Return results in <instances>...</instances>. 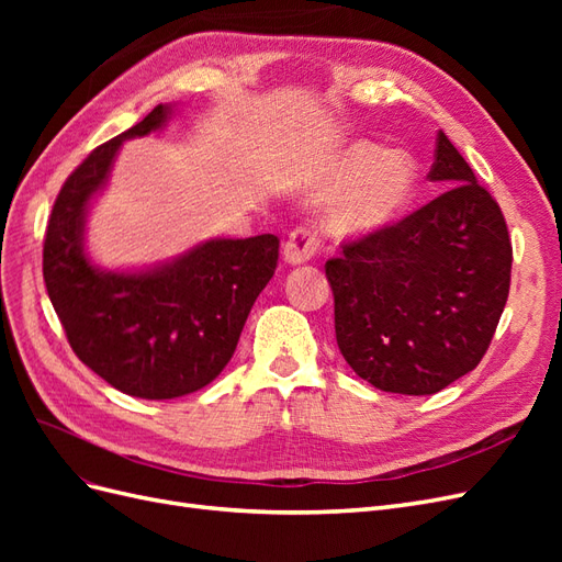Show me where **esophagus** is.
Returning a JSON list of instances; mask_svg holds the SVG:
<instances>
[{"label": "esophagus", "mask_w": 562, "mask_h": 562, "mask_svg": "<svg viewBox=\"0 0 562 562\" xmlns=\"http://www.w3.org/2000/svg\"><path fill=\"white\" fill-rule=\"evenodd\" d=\"M318 250V239H316V232L307 229V227H297L291 236H288V241L283 246V260L288 265H302L312 260V255Z\"/></svg>", "instance_id": "obj_1"}]
</instances>
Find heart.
Returning a JSON list of instances; mask_svg holds the SVG:
<instances>
[{
    "mask_svg": "<svg viewBox=\"0 0 562 562\" xmlns=\"http://www.w3.org/2000/svg\"><path fill=\"white\" fill-rule=\"evenodd\" d=\"M417 166L403 151L368 140L337 149L314 180L316 196H330L326 229L337 241H363L391 227L415 196Z\"/></svg>",
    "mask_w": 562,
    "mask_h": 562,
    "instance_id": "b5f03b06",
    "label": "heart"
}]
</instances>
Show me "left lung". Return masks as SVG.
Here are the masks:
<instances>
[{"label":"left lung","mask_w":562,"mask_h":562,"mask_svg":"<svg viewBox=\"0 0 562 562\" xmlns=\"http://www.w3.org/2000/svg\"><path fill=\"white\" fill-rule=\"evenodd\" d=\"M427 178L448 190L326 262L345 361L405 396L436 394L481 363L512 283L502 209L443 131Z\"/></svg>","instance_id":"obj_1"}]
</instances>
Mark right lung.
Wrapping results in <instances>:
<instances>
[{
  "label": "right lung",
  "instance_id": "obj_1",
  "mask_svg": "<svg viewBox=\"0 0 562 562\" xmlns=\"http://www.w3.org/2000/svg\"><path fill=\"white\" fill-rule=\"evenodd\" d=\"M173 105L95 147L65 180L44 239V283L67 342L95 375L164 401L211 384L229 363L250 307L274 277L279 239H211L145 269H100L83 248L91 201L124 140L161 131Z\"/></svg>",
  "mask_w": 562,
  "mask_h": 562
}]
</instances>
